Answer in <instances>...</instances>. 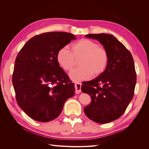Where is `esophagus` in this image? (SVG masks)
Returning <instances> with one entry per match:
<instances>
[{
    "label": "esophagus",
    "mask_w": 149,
    "mask_h": 149,
    "mask_svg": "<svg viewBox=\"0 0 149 149\" xmlns=\"http://www.w3.org/2000/svg\"><path fill=\"white\" fill-rule=\"evenodd\" d=\"M81 84L80 83H76L74 84V87H75V93L76 94H79L81 90Z\"/></svg>",
    "instance_id": "obj_1"
}]
</instances>
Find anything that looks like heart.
Segmentation results:
<instances>
[{"label":"heart","mask_w":149,"mask_h":149,"mask_svg":"<svg viewBox=\"0 0 149 149\" xmlns=\"http://www.w3.org/2000/svg\"><path fill=\"white\" fill-rule=\"evenodd\" d=\"M71 52L67 47L60 48L57 53L58 63L65 71H70L79 60V67L71 71L69 75L74 81L88 79L93 74L98 76L105 71L109 62L106 49L91 40L83 38L71 45Z\"/></svg>","instance_id":"b5f03b06"}]
</instances>
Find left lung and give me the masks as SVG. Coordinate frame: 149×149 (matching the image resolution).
<instances>
[{"mask_svg": "<svg viewBox=\"0 0 149 149\" xmlns=\"http://www.w3.org/2000/svg\"><path fill=\"white\" fill-rule=\"evenodd\" d=\"M85 37L102 45L109 55V62L102 74L81 86V91L91 98L84 108V114L95 123H111L123 114L133 98L136 84L133 57L113 35L99 33Z\"/></svg>", "mask_w": 149, "mask_h": 149, "instance_id": "8db88e82", "label": "left lung"}]
</instances>
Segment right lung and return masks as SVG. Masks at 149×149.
<instances>
[{"mask_svg": "<svg viewBox=\"0 0 149 149\" xmlns=\"http://www.w3.org/2000/svg\"><path fill=\"white\" fill-rule=\"evenodd\" d=\"M76 38L70 33L52 31L30 39L16 58L12 83L21 109L39 122L60 114L65 101L74 94V84L58 63L59 49Z\"/></svg>", "mask_w": 149, "mask_h": 149, "instance_id": "1", "label": "right lung"}]
</instances>
